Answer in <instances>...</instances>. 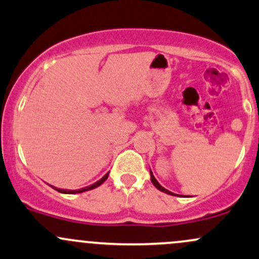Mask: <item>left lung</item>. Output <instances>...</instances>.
Wrapping results in <instances>:
<instances>
[{
    "mask_svg": "<svg viewBox=\"0 0 259 259\" xmlns=\"http://www.w3.org/2000/svg\"><path fill=\"white\" fill-rule=\"evenodd\" d=\"M150 176H151V182H152V184H153V186H155V187H156V188H157L158 190H161V192L166 193V194H169V195H175V194H173V193H172V192H169V190H167L166 188H163V187H162V186H161V184H160V183H158V182H157V180H156V178H155V176H153V175H152L151 169H150Z\"/></svg>",
    "mask_w": 259,
    "mask_h": 259,
    "instance_id": "obj_1",
    "label": "left lung"
}]
</instances>
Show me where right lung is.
<instances>
[{"label":"right lung","instance_id":"1","mask_svg":"<svg viewBox=\"0 0 259 259\" xmlns=\"http://www.w3.org/2000/svg\"><path fill=\"white\" fill-rule=\"evenodd\" d=\"M108 176H109V172H108L107 175H104L103 177H102L101 180H99V181L96 182V183L91 184V186H88V187H84V188L77 189V190H71V189H61V188H56V187H54V186H50V187H51V188H54V189H55V190H58L59 193H64V194H76V193H83V192H87V190H91V189H95V188H97V187L101 186V184L103 183V182H106V180H107V178H108Z\"/></svg>","mask_w":259,"mask_h":259}]
</instances>
